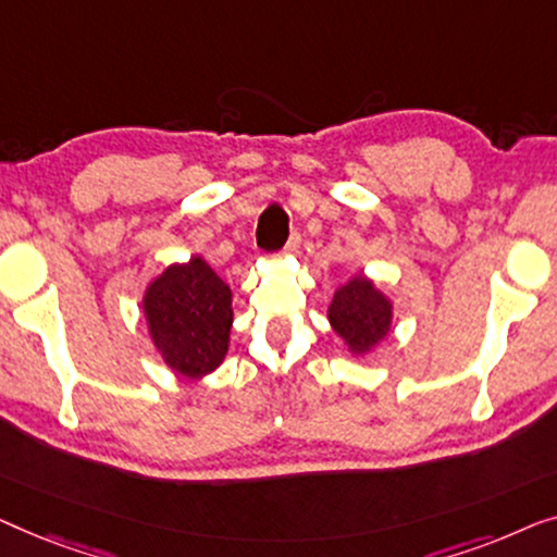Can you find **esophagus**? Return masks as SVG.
I'll return each mask as SVG.
<instances>
[{
  "mask_svg": "<svg viewBox=\"0 0 557 557\" xmlns=\"http://www.w3.org/2000/svg\"><path fill=\"white\" fill-rule=\"evenodd\" d=\"M297 249H300V234H293V237H289L287 239V245H285V249H282V252H285V255H295L297 252Z\"/></svg>",
  "mask_w": 557,
  "mask_h": 557,
  "instance_id": "34e87169",
  "label": "esophagus"
}]
</instances>
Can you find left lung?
<instances>
[{
    "label": "left lung",
    "instance_id": "8db88e82",
    "mask_svg": "<svg viewBox=\"0 0 557 557\" xmlns=\"http://www.w3.org/2000/svg\"><path fill=\"white\" fill-rule=\"evenodd\" d=\"M327 323L350 356H368L394 327V300L373 277H348L327 305Z\"/></svg>",
    "mask_w": 557,
    "mask_h": 557
}]
</instances>
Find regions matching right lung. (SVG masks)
Listing matches in <instances>:
<instances>
[{
	"instance_id": "obj_1",
	"label": "right lung",
	"mask_w": 557,
	"mask_h": 557,
	"mask_svg": "<svg viewBox=\"0 0 557 557\" xmlns=\"http://www.w3.org/2000/svg\"><path fill=\"white\" fill-rule=\"evenodd\" d=\"M140 312L169 371L199 381L224 363L234 323L232 287L201 255L171 262L148 280Z\"/></svg>"
}]
</instances>
